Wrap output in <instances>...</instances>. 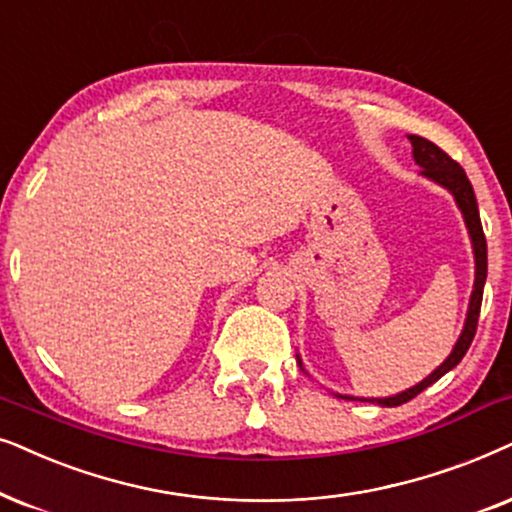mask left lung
Instances as JSON below:
<instances>
[{
    "instance_id": "obj_1",
    "label": "left lung",
    "mask_w": 512,
    "mask_h": 512,
    "mask_svg": "<svg viewBox=\"0 0 512 512\" xmlns=\"http://www.w3.org/2000/svg\"><path fill=\"white\" fill-rule=\"evenodd\" d=\"M412 149H414V161L419 163L421 173L431 180L438 182V185L447 187L449 192L454 194L456 203H459L463 220L468 224L470 231V241H473V250H475V290L470 295V306H468V318H466V327H463L459 342H456L454 351L449 353V358L442 363L438 370H435L431 377L421 381L410 391L393 395V398H377V400H365V403H379L384 407H398L407 403V400L417 398V395L435 384L442 374H447L452 367L461 363V358L466 356V351L470 349V342H473L475 330H478V318H480V306H482V290H485V278H487V238L485 231H482V222H480V210H478V201H475V192L470 180L466 177V170H463L459 163H456L452 156L435 145V142L419 138V135H410ZM344 398V395H339Z\"/></svg>"
}]
</instances>
